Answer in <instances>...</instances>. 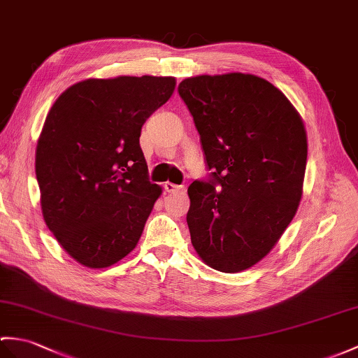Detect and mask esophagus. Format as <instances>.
<instances>
[{"instance_id":"34e87169","label":"esophagus","mask_w":358,"mask_h":358,"mask_svg":"<svg viewBox=\"0 0 358 358\" xmlns=\"http://www.w3.org/2000/svg\"><path fill=\"white\" fill-rule=\"evenodd\" d=\"M182 189V186H178V185H173V182H164V190L168 194H176V192H180V190Z\"/></svg>"}]
</instances>
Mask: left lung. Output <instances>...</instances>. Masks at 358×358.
<instances>
[{
    "label": "left lung",
    "mask_w": 358,
    "mask_h": 358,
    "mask_svg": "<svg viewBox=\"0 0 358 358\" xmlns=\"http://www.w3.org/2000/svg\"><path fill=\"white\" fill-rule=\"evenodd\" d=\"M178 93L213 169V180L187 189L190 241L209 267L244 271L273 250L301 204L303 120L279 88L255 74L192 76Z\"/></svg>",
    "instance_id": "1"
}]
</instances>
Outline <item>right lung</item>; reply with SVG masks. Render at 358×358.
<instances>
[{"label":"right lung","mask_w":358,"mask_h":358,"mask_svg":"<svg viewBox=\"0 0 358 358\" xmlns=\"http://www.w3.org/2000/svg\"><path fill=\"white\" fill-rule=\"evenodd\" d=\"M176 84L172 76L91 78L50 108L35 159L41 210L84 267H111L138 244L163 192L148 181L140 132Z\"/></svg>","instance_id":"1"}]
</instances>
